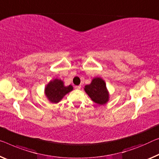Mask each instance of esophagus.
I'll return each instance as SVG.
<instances>
[{
	"label": "esophagus",
	"mask_w": 159,
	"mask_h": 159,
	"mask_svg": "<svg viewBox=\"0 0 159 159\" xmlns=\"http://www.w3.org/2000/svg\"><path fill=\"white\" fill-rule=\"evenodd\" d=\"M75 87L76 88V89H80V88H81V85H79V86H75Z\"/></svg>",
	"instance_id": "obj_1"
}]
</instances>
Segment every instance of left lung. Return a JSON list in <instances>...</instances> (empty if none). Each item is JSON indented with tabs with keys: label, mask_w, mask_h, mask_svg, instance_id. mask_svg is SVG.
Here are the masks:
<instances>
[{
	"label": "left lung",
	"mask_w": 159,
	"mask_h": 159,
	"mask_svg": "<svg viewBox=\"0 0 159 159\" xmlns=\"http://www.w3.org/2000/svg\"><path fill=\"white\" fill-rule=\"evenodd\" d=\"M84 91L92 101L99 105L105 104L109 101V93L106 84L102 78H94L91 84L84 87Z\"/></svg>",
	"instance_id": "1"
}]
</instances>
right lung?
Instances as JSON below:
<instances>
[{"mask_svg":"<svg viewBox=\"0 0 159 159\" xmlns=\"http://www.w3.org/2000/svg\"><path fill=\"white\" fill-rule=\"evenodd\" d=\"M73 89L72 85L64 86V83L61 80L55 79L48 83L45 89V93L50 102L58 103L65 94Z\"/></svg>","mask_w":159,"mask_h":159,"instance_id":"1","label":"right lung"}]
</instances>
